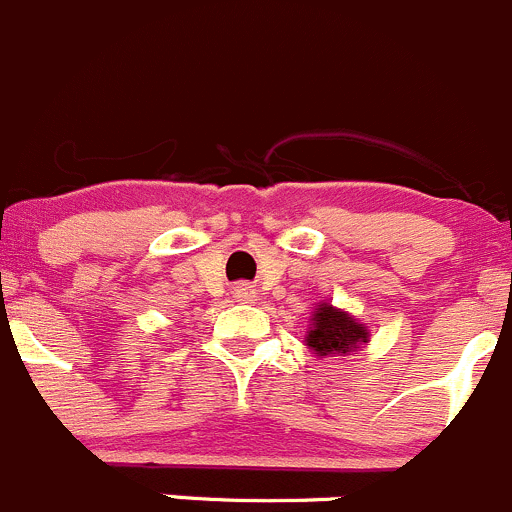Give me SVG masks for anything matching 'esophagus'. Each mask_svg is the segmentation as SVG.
Listing matches in <instances>:
<instances>
[{
  "label": "esophagus",
  "instance_id": "obj_1",
  "mask_svg": "<svg viewBox=\"0 0 512 512\" xmlns=\"http://www.w3.org/2000/svg\"><path fill=\"white\" fill-rule=\"evenodd\" d=\"M234 296L236 301L251 303L256 298V288L251 286V283H239V286H234Z\"/></svg>",
  "mask_w": 512,
  "mask_h": 512
}]
</instances>
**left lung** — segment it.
Returning <instances> with one entry per match:
<instances>
[{
  "instance_id": "obj_1",
  "label": "left lung",
  "mask_w": 512,
  "mask_h": 512,
  "mask_svg": "<svg viewBox=\"0 0 512 512\" xmlns=\"http://www.w3.org/2000/svg\"><path fill=\"white\" fill-rule=\"evenodd\" d=\"M306 341L316 353L331 356V353H351L353 348L368 341V333L363 323H358L356 318L323 303L313 313V326L308 331Z\"/></svg>"
}]
</instances>
